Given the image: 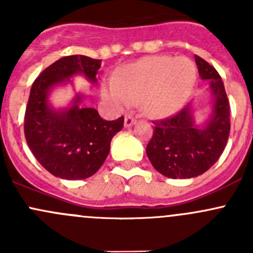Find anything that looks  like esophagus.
I'll return each instance as SVG.
<instances>
[{"label":"esophagus","instance_id":"34e87169","mask_svg":"<svg viewBox=\"0 0 253 253\" xmlns=\"http://www.w3.org/2000/svg\"><path fill=\"white\" fill-rule=\"evenodd\" d=\"M136 121H137L136 117H133L132 115H127V116L125 117V126L126 127L132 126L133 124H136Z\"/></svg>","mask_w":253,"mask_h":253}]
</instances>
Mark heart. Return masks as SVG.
<instances>
[{
  "label": "heart",
  "instance_id": "heart-1",
  "mask_svg": "<svg viewBox=\"0 0 253 253\" xmlns=\"http://www.w3.org/2000/svg\"><path fill=\"white\" fill-rule=\"evenodd\" d=\"M196 67L185 57L150 56L127 66L103 86V96L115 108L138 103L145 114L163 117L183 105L195 86Z\"/></svg>",
  "mask_w": 253,
  "mask_h": 253
}]
</instances>
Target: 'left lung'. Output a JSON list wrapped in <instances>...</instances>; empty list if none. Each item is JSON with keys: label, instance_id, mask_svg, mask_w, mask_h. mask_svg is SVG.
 Instances as JSON below:
<instances>
[{"label": "left lung", "instance_id": "left-lung-1", "mask_svg": "<svg viewBox=\"0 0 253 253\" xmlns=\"http://www.w3.org/2000/svg\"><path fill=\"white\" fill-rule=\"evenodd\" d=\"M201 78L213 94V114L201 129L193 122L190 105L172 116L153 121L154 131L147 144L148 159L157 171L170 178L202 175L215 164L230 133V105L224 83L213 66L196 55Z\"/></svg>", "mask_w": 253, "mask_h": 253}]
</instances>
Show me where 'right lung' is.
<instances>
[{"label":"right lung","instance_id":"add662e5","mask_svg":"<svg viewBox=\"0 0 253 253\" xmlns=\"http://www.w3.org/2000/svg\"><path fill=\"white\" fill-rule=\"evenodd\" d=\"M101 60L83 55L66 56L45 68L34 81L24 115V134L38 162L50 174L82 180L95 174L105 162L112 137L124 127V116L105 121L93 108H81V96L63 111L48 106L53 85L82 73L95 83Z\"/></svg>","mask_w":253,"mask_h":253}]
</instances>
